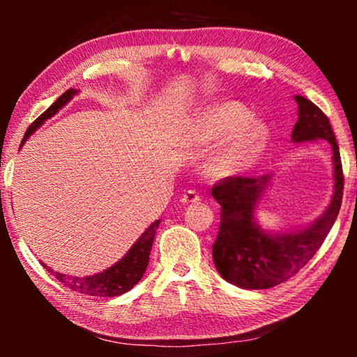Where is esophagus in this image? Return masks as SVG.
<instances>
[{
    "instance_id": "esophagus-1",
    "label": "esophagus",
    "mask_w": 357,
    "mask_h": 357,
    "mask_svg": "<svg viewBox=\"0 0 357 357\" xmlns=\"http://www.w3.org/2000/svg\"><path fill=\"white\" fill-rule=\"evenodd\" d=\"M197 200H200V195H198V192L193 190V189L185 190L183 195H181V202H183V203H193Z\"/></svg>"
}]
</instances>
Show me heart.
<instances>
[{
  "mask_svg": "<svg viewBox=\"0 0 357 357\" xmlns=\"http://www.w3.org/2000/svg\"><path fill=\"white\" fill-rule=\"evenodd\" d=\"M225 136L204 164L209 178H229L250 167L266 146L268 129L261 121L250 119V112L244 105L223 102L202 114L193 130V143L208 146Z\"/></svg>",
  "mask_w": 357,
  "mask_h": 357,
  "instance_id": "obj_1",
  "label": "heart"
}]
</instances>
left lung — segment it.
<instances>
[{
  "mask_svg": "<svg viewBox=\"0 0 357 357\" xmlns=\"http://www.w3.org/2000/svg\"><path fill=\"white\" fill-rule=\"evenodd\" d=\"M298 123L293 142L326 140L334 153V195L324 215L309 228L289 234H268L253 222V209L268 176H229L213 185L220 204V227L213 244L215 269L227 282L247 289L273 288L296 275L324 243L343 197V168L329 118L312 100L294 96Z\"/></svg>",
  "mask_w": 357,
  "mask_h": 357,
  "instance_id": "8db88e82",
  "label": "left lung"
}]
</instances>
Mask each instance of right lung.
<instances>
[{"instance_id": "1", "label": "right lung", "mask_w": 357, "mask_h": 357, "mask_svg": "<svg viewBox=\"0 0 357 357\" xmlns=\"http://www.w3.org/2000/svg\"><path fill=\"white\" fill-rule=\"evenodd\" d=\"M75 93H77L75 89L70 88L63 96H59V98L53 102V104L34 121V123H31L25 137H23L22 144L25 143L26 138L31 135L45 119L52 118L59 108L68 104ZM159 223L160 220H155L154 223H151L146 231L140 236V239H138L137 243L132 245V249L126 253V257L123 259H119L116 264H113L112 268L105 269L104 273H99L96 275H86V277H70L66 274L55 273V271H52L45 264L42 266H44L48 273L55 275L59 282L64 283L68 288H70L72 291H78L88 296H99V298H113V296H119L126 291H129L130 288H134L137 283L142 280V277L144 274V271H146V266L149 261V252H151V247H153L154 234H155L157 227H159Z\"/></svg>"}]
</instances>
